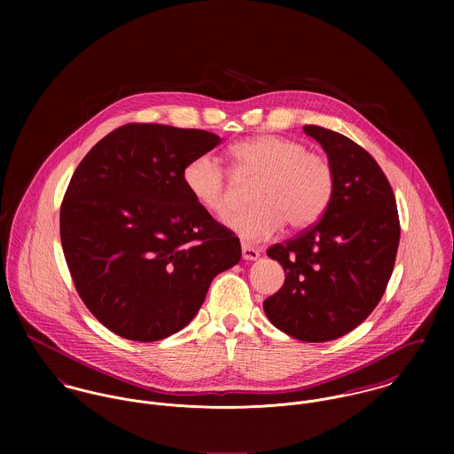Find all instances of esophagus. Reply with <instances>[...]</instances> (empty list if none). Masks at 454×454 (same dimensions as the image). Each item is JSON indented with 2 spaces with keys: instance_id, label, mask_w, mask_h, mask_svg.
Instances as JSON below:
<instances>
[{
  "instance_id": "34e87169",
  "label": "esophagus",
  "mask_w": 454,
  "mask_h": 454,
  "mask_svg": "<svg viewBox=\"0 0 454 454\" xmlns=\"http://www.w3.org/2000/svg\"><path fill=\"white\" fill-rule=\"evenodd\" d=\"M241 254H243V259L245 260H257L260 257V250L243 243L241 245Z\"/></svg>"
}]
</instances>
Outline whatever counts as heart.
Instances as JSON below:
<instances>
[{
  "mask_svg": "<svg viewBox=\"0 0 454 454\" xmlns=\"http://www.w3.org/2000/svg\"><path fill=\"white\" fill-rule=\"evenodd\" d=\"M236 169L259 185L254 209L232 216L227 225L245 241H263L288 222L294 229L315 223L333 194V171L328 160L281 136L263 134L241 141L231 150ZM184 182L195 202L216 218L232 209V187L223 166L209 153L192 159Z\"/></svg>",
  "mask_w": 454,
  "mask_h": 454,
  "instance_id": "b5f03b06",
  "label": "heart"
}]
</instances>
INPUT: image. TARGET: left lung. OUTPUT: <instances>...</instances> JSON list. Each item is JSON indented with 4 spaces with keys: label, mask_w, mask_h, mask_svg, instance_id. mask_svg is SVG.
I'll return each instance as SVG.
<instances>
[{
    "label": "left lung",
    "mask_w": 454,
    "mask_h": 454,
    "mask_svg": "<svg viewBox=\"0 0 454 454\" xmlns=\"http://www.w3.org/2000/svg\"><path fill=\"white\" fill-rule=\"evenodd\" d=\"M304 132L326 153L333 194L318 223L267 250L286 278L263 311L281 332L325 342L351 332L381 301L400 225L389 182L371 153L335 130L304 126Z\"/></svg>",
    "instance_id": "left-lung-1"
}]
</instances>
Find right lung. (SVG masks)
Listing matches in <instances>:
<instances>
[{
  "instance_id": "obj_1",
  "label": "right lung",
  "mask_w": 454,
  "mask_h": 454,
  "mask_svg": "<svg viewBox=\"0 0 454 454\" xmlns=\"http://www.w3.org/2000/svg\"><path fill=\"white\" fill-rule=\"evenodd\" d=\"M220 136L128 124L96 143L61 204V243L76 292L117 335L152 342L200 309L213 278L241 259L239 239L195 202L187 164Z\"/></svg>"
}]
</instances>
